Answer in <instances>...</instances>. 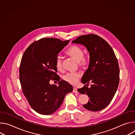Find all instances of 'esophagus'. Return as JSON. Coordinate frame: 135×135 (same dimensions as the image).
Listing matches in <instances>:
<instances>
[{"label": "esophagus", "mask_w": 135, "mask_h": 135, "mask_svg": "<svg viewBox=\"0 0 135 135\" xmlns=\"http://www.w3.org/2000/svg\"><path fill=\"white\" fill-rule=\"evenodd\" d=\"M73 92H74V93H78V90H77V89H76V88H74V89H73Z\"/></svg>", "instance_id": "esophagus-1"}]
</instances>
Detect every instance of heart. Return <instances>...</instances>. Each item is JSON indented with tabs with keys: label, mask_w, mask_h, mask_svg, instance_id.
<instances>
[{
	"label": "heart",
	"mask_w": 135,
	"mask_h": 135,
	"mask_svg": "<svg viewBox=\"0 0 135 135\" xmlns=\"http://www.w3.org/2000/svg\"><path fill=\"white\" fill-rule=\"evenodd\" d=\"M66 54L78 61V64L81 68L86 67L89 64V59L86 55H84L83 50L80 47L73 45L66 51ZM55 66L57 70L62 69V61L60 56H57L55 61ZM81 75L78 72L68 73L62 76L64 81L71 84H75L79 81Z\"/></svg>",
	"instance_id": "obj_1"
}]
</instances>
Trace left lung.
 I'll return each mask as SVG.
<instances>
[{
	"label": "left lung",
	"mask_w": 135,
	"mask_h": 135,
	"mask_svg": "<svg viewBox=\"0 0 135 135\" xmlns=\"http://www.w3.org/2000/svg\"><path fill=\"white\" fill-rule=\"evenodd\" d=\"M73 43L82 44L89 52L90 63L81 82L84 85L78 91L86 94L90 99L83 106L97 112L105 108L117 92L120 80L119 66L115 54L108 43L97 35L89 34L78 37Z\"/></svg>",
	"instance_id": "obj_1"
}]
</instances>
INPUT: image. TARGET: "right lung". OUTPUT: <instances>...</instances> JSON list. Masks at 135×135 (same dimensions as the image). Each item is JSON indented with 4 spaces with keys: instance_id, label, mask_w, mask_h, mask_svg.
Segmentation results:
<instances>
[{
    "instance_id": "add662e5",
    "label": "right lung",
    "mask_w": 135,
    "mask_h": 135,
    "mask_svg": "<svg viewBox=\"0 0 135 135\" xmlns=\"http://www.w3.org/2000/svg\"><path fill=\"white\" fill-rule=\"evenodd\" d=\"M70 41L44 38L32 43L25 51L19 69L23 93L31 108L42 115H50L61 105L65 95L73 88L60 80L55 61L58 53ZM51 79L59 81L51 85Z\"/></svg>"
}]
</instances>
